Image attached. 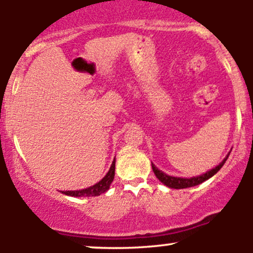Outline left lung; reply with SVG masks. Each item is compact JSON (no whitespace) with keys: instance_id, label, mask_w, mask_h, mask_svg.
<instances>
[{"instance_id":"obj_1","label":"left lung","mask_w":253,"mask_h":253,"mask_svg":"<svg viewBox=\"0 0 253 253\" xmlns=\"http://www.w3.org/2000/svg\"><path fill=\"white\" fill-rule=\"evenodd\" d=\"M229 154L230 153H228V156L225 157V158L222 160L221 163H219V165H217L216 168H213V169H211L210 171H206V172L203 173V175L195 176V177H191V178L173 177V176H169V175H167L165 172H163V171H160L154 164H152V169H153V172H154V175L157 176V178H158L162 183H164L165 186L169 187V188H175V189L188 188V187L198 186V184L203 183L204 181H206V180H209L210 177H212L214 173L218 172V170L223 167L225 160H227L228 157H229Z\"/></svg>"}]
</instances>
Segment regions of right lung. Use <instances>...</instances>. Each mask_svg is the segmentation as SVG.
<instances>
[{"label": "right lung", "instance_id": "add662e5", "mask_svg": "<svg viewBox=\"0 0 253 253\" xmlns=\"http://www.w3.org/2000/svg\"><path fill=\"white\" fill-rule=\"evenodd\" d=\"M115 168L116 159H113L112 165H111L110 170L106 173L105 177L101 181L97 182V183H95L94 186L88 187L85 189H81V191H61V193L62 194L70 195V197H96V195L102 194V193L108 191L113 178H115Z\"/></svg>", "mask_w": 253, "mask_h": 253}]
</instances>
